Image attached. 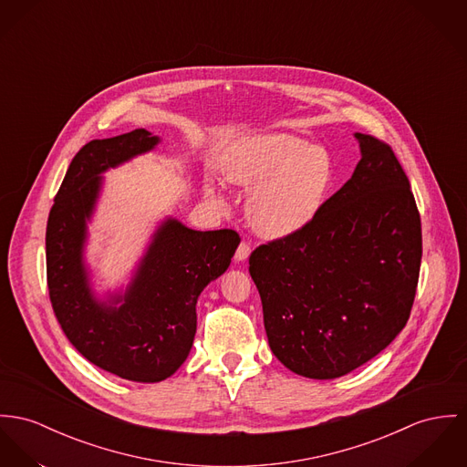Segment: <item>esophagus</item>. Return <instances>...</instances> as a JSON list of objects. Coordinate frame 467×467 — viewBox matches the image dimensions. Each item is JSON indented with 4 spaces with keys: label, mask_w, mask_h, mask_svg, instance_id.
<instances>
[{
    "label": "esophagus",
    "mask_w": 467,
    "mask_h": 467,
    "mask_svg": "<svg viewBox=\"0 0 467 467\" xmlns=\"http://www.w3.org/2000/svg\"><path fill=\"white\" fill-rule=\"evenodd\" d=\"M249 255H251V245H249L247 242H242V244L238 245V249H236L234 259H236V261H245Z\"/></svg>",
    "instance_id": "1"
}]
</instances>
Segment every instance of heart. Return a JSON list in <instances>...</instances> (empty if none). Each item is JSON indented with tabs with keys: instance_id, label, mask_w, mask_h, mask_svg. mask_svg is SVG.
Here are the masks:
<instances>
[{
	"instance_id": "obj_1",
	"label": "heart",
	"mask_w": 467,
	"mask_h": 467,
	"mask_svg": "<svg viewBox=\"0 0 467 467\" xmlns=\"http://www.w3.org/2000/svg\"><path fill=\"white\" fill-rule=\"evenodd\" d=\"M223 178L251 190L249 218L266 238H285L306 227L322 208L332 180L328 154L287 133H266L233 145L222 160ZM206 197L225 208L216 182L208 181Z\"/></svg>"
}]
</instances>
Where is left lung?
I'll return each mask as SVG.
<instances>
[{
  "label": "left lung",
  "instance_id": "8db88e82",
  "mask_svg": "<svg viewBox=\"0 0 467 467\" xmlns=\"http://www.w3.org/2000/svg\"><path fill=\"white\" fill-rule=\"evenodd\" d=\"M352 174L300 231L259 245L249 272L274 356L307 379H337L380 354L410 317L421 218L395 152L356 133Z\"/></svg>",
  "mask_w": 467,
  "mask_h": 467
}]
</instances>
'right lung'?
I'll return each instance as SVG.
<instances>
[{
	"label": "right lung",
	"mask_w": 467,
	"mask_h": 467,
	"mask_svg": "<svg viewBox=\"0 0 467 467\" xmlns=\"http://www.w3.org/2000/svg\"><path fill=\"white\" fill-rule=\"evenodd\" d=\"M158 142L160 137L147 130H135L83 145L72 158L46 229L49 298L64 334L85 359L133 382H160L178 371L193 345L197 298L227 270L240 245L233 229L193 231L167 218L126 291L107 300L94 295L83 249L101 174Z\"/></svg>",
	"instance_id": "add662e5"
}]
</instances>
